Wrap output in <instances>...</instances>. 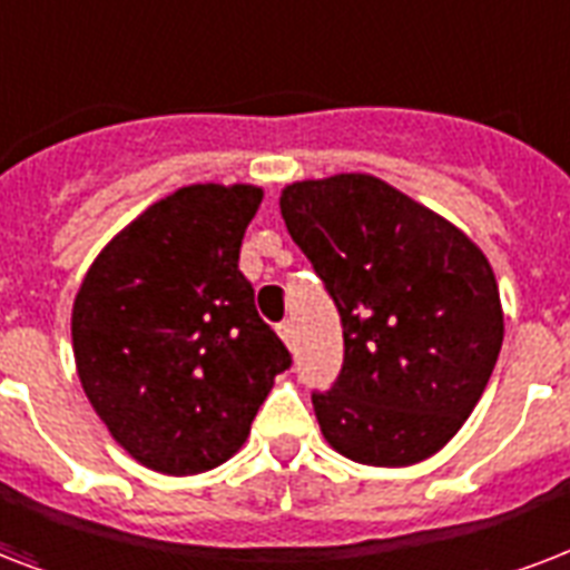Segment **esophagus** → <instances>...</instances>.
<instances>
[{"mask_svg": "<svg viewBox=\"0 0 570 570\" xmlns=\"http://www.w3.org/2000/svg\"><path fill=\"white\" fill-rule=\"evenodd\" d=\"M277 334H281V341H284L289 350H295V343H298V332H295L293 320H286V323L277 325Z\"/></svg>", "mask_w": 570, "mask_h": 570, "instance_id": "esophagus-1", "label": "esophagus"}]
</instances>
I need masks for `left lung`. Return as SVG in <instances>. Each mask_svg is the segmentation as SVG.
Wrapping results in <instances>:
<instances>
[{
	"instance_id": "1",
	"label": "left lung",
	"mask_w": 570,
	"mask_h": 570,
	"mask_svg": "<svg viewBox=\"0 0 570 570\" xmlns=\"http://www.w3.org/2000/svg\"><path fill=\"white\" fill-rule=\"evenodd\" d=\"M281 215L341 314V376L314 391L328 445L367 466L436 454L475 410L502 350L488 256L367 173L293 181Z\"/></svg>"
}]
</instances>
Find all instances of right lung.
Returning a JSON list of instances; mask_svg holds the SVG:
<instances>
[{"instance_id":"1","label":"right lung","mask_w":570,"mask_h":570,"mask_svg":"<svg viewBox=\"0 0 570 570\" xmlns=\"http://www.w3.org/2000/svg\"><path fill=\"white\" fill-rule=\"evenodd\" d=\"M254 185H188L104 247L73 298L82 391L112 440L164 475L229 460L293 358L238 272Z\"/></svg>"}]
</instances>
